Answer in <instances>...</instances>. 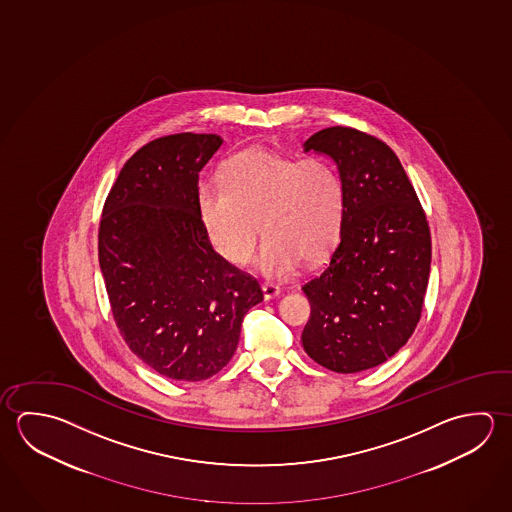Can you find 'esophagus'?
I'll list each match as a JSON object with an SVG mask.
<instances>
[{
    "label": "esophagus",
    "instance_id": "34e87169",
    "mask_svg": "<svg viewBox=\"0 0 512 512\" xmlns=\"http://www.w3.org/2000/svg\"><path fill=\"white\" fill-rule=\"evenodd\" d=\"M262 293H264L266 300H271V298H277L280 295V287L275 286V284H262Z\"/></svg>",
    "mask_w": 512,
    "mask_h": 512
}]
</instances>
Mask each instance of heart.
I'll list each match as a JSON object with an SVG mask.
<instances>
[{"mask_svg":"<svg viewBox=\"0 0 512 512\" xmlns=\"http://www.w3.org/2000/svg\"><path fill=\"white\" fill-rule=\"evenodd\" d=\"M198 210L208 241L234 266L252 259L260 225L266 239L257 269L266 278H286L302 259H323L338 243L345 189L325 158L252 147L225 163L221 181L199 187Z\"/></svg>","mask_w":512,"mask_h":512,"instance_id":"obj_1","label":"heart"}]
</instances>
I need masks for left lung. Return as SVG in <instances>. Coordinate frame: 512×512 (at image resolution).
Returning <instances> with one entry per match:
<instances>
[{
    "instance_id": "left-lung-1",
    "label": "left lung",
    "mask_w": 512,
    "mask_h": 512,
    "mask_svg": "<svg viewBox=\"0 0 512 512\" xmlns=\"http://www.w3.org/2000/svg\"><path fill=\"white\" fill-rule=\"evenodd\" d=\"M331 158L345 189L340 243L302 289L311 318L302 345L322 367L354 374L392 358L412 336L428 287L431 239L394 151L350 127H327L304 153Z\"/></svg>"
}]
</instances>
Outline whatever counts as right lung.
Segmentation results:
<instances>
[{
	"label": "right lung",
	"instance_id": "right-lung-1",
	"mask_svg": "<svg viewBox=\"0 0 512 512\" xmlns=\"http://www.w3.org/2000/svg\"><path fill=\"white\" fill-rule=\"evenodd\" d=\"M221 144L180 133L144 145L100 219V271L120 334L145 365L185 383L225 367L244 314L262 302L259 282L216 253L199 217V171Z\"/></svg>",
	"mask_w": 512,
	"mask_h": 512
}]
</instances>
